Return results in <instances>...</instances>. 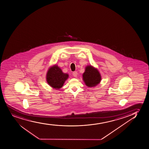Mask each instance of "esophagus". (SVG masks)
<instances>
[{
	"mask_svg": "<svg viewBox=\"0 0 149 149\" xmlns=\"http://www.w3.org/2000/svg\"><path fill=\"white\" fill-rule=\"evenodd\" d=\"M72 75H73L74 77H77V75H78V73H77V71H74V72H73Z\"/></svg>",
	"mask_w": 149,
	"mask_h": 149,
	"instance_id": "esophagus-1",
	"label": "esophagus"
}]
</instances>
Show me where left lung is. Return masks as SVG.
Masks as SVG:
<instances>
[{"instance_id": "8db88e82", "label": "left lung", "mask_w": 149, "mask_h": 149, "mask_svg": "<svg viewBox=\"0 0 149 149\" xmlns=\"http://www.w3.org/2000/svg\"><path fill=\"white\" fill-rule=\"evenodd\" d=\"M84 82L86 86L93 87L100 83L101 77L97 69L91 65L86 66L83 74Z\"/></svg>"}]
</instances>
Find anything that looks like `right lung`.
Wrapping results in <instances>:
<instances>
[{
	"label": "right lung",
	"instance_id": "right-lung-1",
	"mask_svg": "<svg viewBox=\"0 0 149 149\" xmlns=\"http://www.w3.org/2000/svg\"><path fill=\"white\" fill-rule=\"evenodd\" d=\"M68 77V74L63 73L58 65H54L48 70L46 75L47 82L53 88L59 89L62 88Z\"/></svg>",
	"mask_w": 149,
	"mask_h": 149
}]
</instances>
